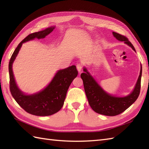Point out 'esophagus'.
<instances>
[{"label":"esophagus","mask_w":149,"mask_h":149,"mask_svg":"<svg viewBox=\"0 0 149 149\" xmlns=\"http://www.w3.org/2000/svg\"><path fill=\"white\" fill-rule=\"evenodd\" d=\"M76 67H77L78 72H81V70H82V69H83V65L81 64V63H78V64H77V65H76Z\"/></svg>","instance_id":"1"}]
</instances>
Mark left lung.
Returning <instances> with one entry per match:
<instances>
[{"label": "left lung", "instance_id": "left-lung-1", "mask_svg": "<svg viewBox=\"0 0 149 149\" xmlns=\"http://www.w3.org/2000/svg\"><path fill=\"white\" fill-rule=\"evenodd\" d=\"M116 38L130 46L134 51L135 49L128 38L122 34L113 32ZM85 73H82L81 77L83 79L84 91L90 107L95 112L106 116H116L123 113L133 104L140 95L141 88V77L142 67L141 66L140 75L134 90L129 95L123 97H116L105 92L86 68Z\"/></svg>", "mask_w": 149, "mask_h": 149}]
</instances>
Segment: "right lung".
<instances>
[{"mask_svg":"<svg viewBox=\"0 0 149 149\" xmlns=\"http://www.w3.org/2000/svg\"><path fill=\"white\" fill-rule=\"evenodd\" d=\"M54 29V27H50L43 31L29 34L18 44L13 53L9 63V89L12 96L22 108L33 115L49 116L58 112L64 104L70 85L78 74L75 65L60 70L56 73L52 81L45 89L30 95H25L18 88L13 73L12 65L22 43L36 38L38 39L44 38L51 33Z\"/></svg>","mask_w":149,"mask_h":149,"instance_id":"1","label":"right lung"}]
</instances>
